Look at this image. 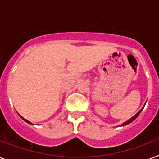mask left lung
I'll return each mask as SVG.
<instances>
[{
	"instance_id": "obj_1",
	"label": "left lung",
	"mask_w": 159,
	"mask_h": 159,
	"mask_svg": "<svg viewBox=\"0 0 159 159\" xmlns=\"http://www.w3.org/2000/svg\"><path fill=\"white\" fill-rule=\"evenodd\" d=\"M142 109H140V110L139 111V112H138V113H136V114H135V116H134V117H131V119H129L128 121H126V122H125L124 123H123V124L122 125V126H126V125L129 124V123H131V122H133L134 120H135V118H136V117H138V116H139V114H140V112H141V111H142Z\"/></svg>"
}]
</instances>
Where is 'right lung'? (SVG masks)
Listing matches in <instances>:
<instances>
[{"label": "right lung", "instance_id": "add662e5", "mask_svg": "<svg viewBox=\"0 0 159 159\" xmlns=\"http://www.w3.org/2000/svg\"><path fill=\"white\" fill-rule=\"evenodd\" d=\"M20 117H21V116H20ZM22 119H24V121H25V122H28V123H29V124H32V123H31V122H28V120H26V119H24V117H22Z\"/></svg>", "mask_w": 159, "mask_h": 159}]
</instances>
